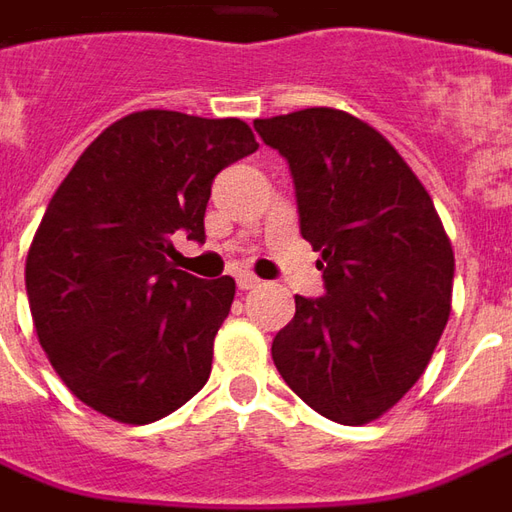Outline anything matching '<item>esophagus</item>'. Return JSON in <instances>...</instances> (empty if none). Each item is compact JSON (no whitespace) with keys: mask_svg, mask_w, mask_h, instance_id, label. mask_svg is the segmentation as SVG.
<instances>
[{"mask_svg":"<svg viewBox=\"0 0 512 512\" xmlns=\"http://www.w3.org/2000/svg\"><path fill=\"white\" fill-rule=\"evenodd\" d=\"M236 284H239V290H256L262 281H259V276H253L250 270H242V273H236Z\"/></svg>","mask_w":512,"mask_h":512,"instance_id":"obj_1","label":"esophagus"}]
</instances>
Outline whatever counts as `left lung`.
<instances>
[{
  "instance_id": "obj_1",
  "label": "left lung",
  "mask_w": 512,
  "mask_h": 512,
  "mask_svg": "<svg viewBox=\"0 0 512 512\" xmlns=\"http://www.w3.org/2000/svg\"><path fill=\"white\" fill-rule=\"evenodd\" d=\"M253 128L290 161L301 234L326 281L317 301L295 295L273 362L323 418L370 424L421 379L449 323V234L410 164L357 116L303 108Z\"/></svg>"
}]
</instances>
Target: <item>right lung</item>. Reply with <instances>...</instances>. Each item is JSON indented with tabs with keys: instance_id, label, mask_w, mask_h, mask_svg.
Returning a JSON list of instances; mask_svg holds the SVG:
<instances>
[{
	"instance_id": "1",
	"label": "right lung",
	"mask_w": 512,
	"mask_h": 512,
	"mask_svg": "<svg viewBox=\"0 0 512 512\" xmlns=\"http://www.w3.org/2000/svg\"><path fill=\"white\" fill-rule=\"evenodd\" d=\"M256 150L242 119L136 111L52 195L27 250V298L44 354L91 410L153 424L209 382L236 284L172 267V234L203 242L214 175Z\"/></svg>"
}]
</instances>
